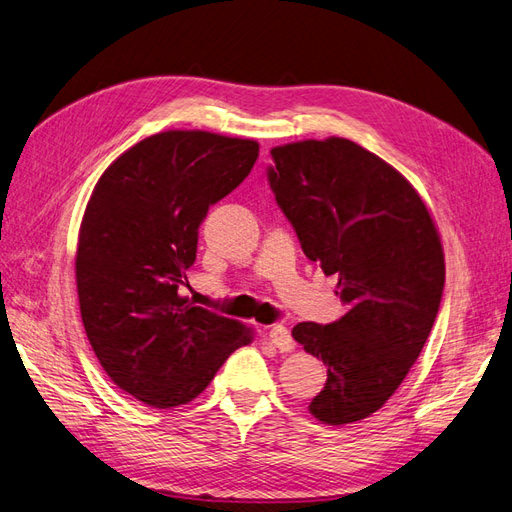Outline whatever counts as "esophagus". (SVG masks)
Returning <instances> with one entry per match:
<instances>
[{
	"label": "esophagus",
	"instance_id": "esophagus-1",
	"mask_svg": "<svg viewBox=\"0 0 512 512\" xmlns=\"http://www.w3.org/2000/svg\"><path fill=\"white\" fill-rule=\"evenodd\" d=\"M269 339H271V344L280 352H290L294 348L290 331L286 327H282V324H275V327L269 329Z\"/></svg>",
	"mask_w": 512,
	"mask_h": 512
}]
</instances>
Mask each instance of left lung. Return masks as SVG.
<instances>
[{"instance_id": "1", "label": "left lung", "mask_w": 512, "mask_h": 512, "mask_svg": "<svg viewBox=\"0 0 512 512\" xmlns=\"http://www.w3.org/2000/svg\"><path fill=\"white\" fill-rule=\"evenodd\" d=\"M269 183L303 252L337 275L346 314L292 337L327 365L309 412L327 425L380 410L421 354L444 290L440 232L414 185L348 138L271 149Z\"/></svg>"}]
</instances>
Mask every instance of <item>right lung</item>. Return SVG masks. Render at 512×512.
<instances>
[{"instance_id":"right-lung-1","label":"right lung","mask_w":512,"mask_h":512,"mask_svg":"<svg viewBox=\"0 0 512 512\" xmlns=\"http://www.w3.org/2000/svg\"><path fill=\"white\" fill-rule=\"evenodd\" d=\"M252 138L166 130L136 143L98 179L76 243V292L100 365L151 408L203 393L254 329L181 297L198 226L250 175Z\"/></svg>"}]
</instances>
